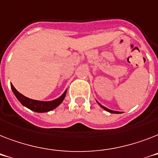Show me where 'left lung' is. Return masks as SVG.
I'll return each instance as SVG.
<instances>
[{"mask_svg": "<svg viewBox=\"0 0 158 158\" xmlns=\"http://www.w3.org/2000/svg\"><path fill=\"white\" fill-rule=\"evenodd\" d=\"M98 103L99 104V106H101L102 108H103L104 110H106V111H108V112H110V113H115V114H119V113H120V112H119V111H115V110H110V109H108V108L105 107V106H103L101 105V104L99 103L98 102Z\"/></svg>", "mask_w": 158, "mask_h": 158, "instance_id": "8db88e82", "label": "left lung"}]
</instances>
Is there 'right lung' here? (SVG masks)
Wrapping results in <instances>:
<instances>
[{
  "label": "right lung",
  "instance_id": "1",
  "mask_svg": "<svg viewBox=\"0 0 158 158\" xmlns=\"http://www.w3.org/2000/svg\"><path fill=\"white\" fill-rule=\"evenodd\" d=\"M10 86L14 94L15 95L16 98L20 102V103L23 106H26V107H28V109H30V110H33V111H36V112H48V111L53 110V109L57 107L61 103L63 100L64 99L65 94H66V90H65L61 96L58 98L55 99L53 101H38V100H33V99L28 98L27 97L23 96V94H19L15 89V87L13 86L12 84H10Z\"/></svg>",
  "mask_w": 158,
  "mask_h": 158
}]
</instances>
